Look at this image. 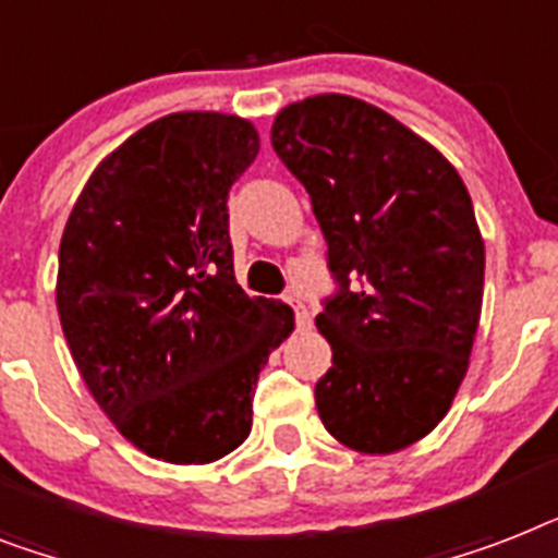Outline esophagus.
Instances as JSON below:
<instances>
[{
	"instance_id": "esophagus-1",
	"label": "esophagus",
	"mask_w": 558,
	"mask_h": 558,
	"mask_svg": "<svg viewBox=\"0 0 558 558\" xmlns=\"http://www.w3.org/2000/svg\"><path fill=\"white\" fill-rule=\"evenodd\" d=\"M283 301H287L289 306H292V312H294V324H298V329H310L312 318H310V310H306V303H303L301 298H294V294H287V298H283Z\"/></svg>"
}]
</instances>
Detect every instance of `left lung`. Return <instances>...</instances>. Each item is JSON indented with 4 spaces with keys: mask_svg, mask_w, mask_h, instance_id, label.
<instances>
[{
    "mask_svg": "<svg viewBox=\"0 0 558 558\" xmlns=\"http://www.w3.org/2000/svg\"><path fill=\"white\" fill-rule=\"evenodd\" d=\"M271 148L310 194L335 280L315 318L332 347L320 421L357 452L401 450L468 373L484 292L473 201L429 143L343 94L283 108Z\"/></svg>",
    "mask_w": 558,
    "mask_h": 558,
    "instance_id": "obj_1",
    "label": "left lung"
}]
</instances>
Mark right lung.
<instances>
[{"label": "right lung", "instance_id": "obj_1", "mask_svg": "<svg viewBox=\"0 0 558 558\" xmlns=\"http://www.w3.org/2000/svg\"><path fill=\"white\" fill-rule=\"evenodd\" d=\"M252 122L180 111L99 162L59 243L57 310L74 364L151 459L208 464L246 441L287 303L234 280L229 189L257 157Z\"/></svg>", "mask_w": 558, "mask_h": 558}]
</instances>
